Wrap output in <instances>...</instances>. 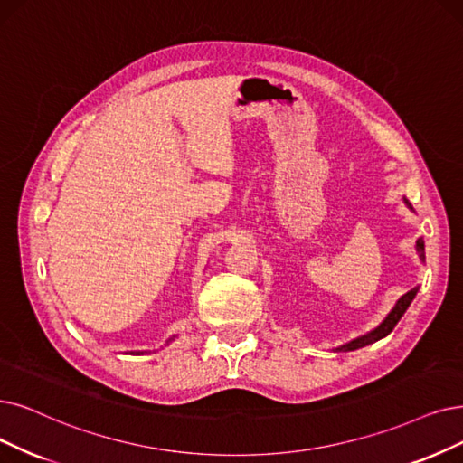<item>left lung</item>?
Returning a JSON list of instances; mask_svg holds the SVG:
<instances>
[{"label": "left lung", "instance_id": "8db88e82", "mask_svg": "<svg viewBox=\"0 0 463 463\" xmlns=\"http://www.w3.org/2000/svg\"><path fill=\"white\" fill-rule=\"evenodd\" d=\"M404 203L406 205L411 207V203L404 199ZM412 209V207H411ZM416 250H418V254H420V258L423 260V239H418L416 241ZM416 292H418V287H414L412 290H409L406 294H402L401 298L397 300V304H395V307L390 311V316H387L374 330H371L368 332V335H364V336H359V338H355V340H351L349 344H345V345H340V347H336L338 351H354V349H359V347H364V345H368V344H373V342H378L380 338H383V336H387L390 335V332L395 328V325L401 321V317L404 316V311L409 309V306H411V302L414 300V296H416Z\"/></svg>", "mask_w": 463, "mask_h": 463}]
</instances>
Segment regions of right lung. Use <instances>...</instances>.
I'll return each instance as SVG.
<instances>
[{
	"instance_id": "1",
	"label": "right lung",
	"mask_w": 463,
	"mask_h": 463,
	"mask_svg": "<svg viewBox=\"0 0 463 463\" xmlns=\"http://www.w3.org/2000/svg\"><path fill=\"white\" fill-rule=\"evenodd\" d=\"M173 340V338H171ZM137 355H140V351H137Z\"/></svg>"
}]
</instances>
